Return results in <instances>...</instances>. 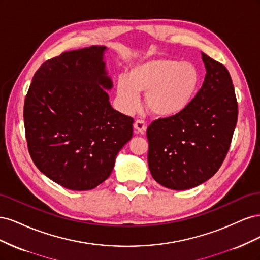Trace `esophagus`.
<instances>
[{
    "mask_svg": "<svg viewBox=\"0 0 260 260\" xmlns=\"http://www.w3.org/2000/svg\"><path fill=\"white\" fill-rule=\"evenodd\" d=\"M133 127H135V130L137 131V133H141V135H144L146 131V124L144 120L137 119L135 123H133Z\"/></svg>",
    "mask_w": 260,
    "mask_h": 260,
    "instance_id": "obj_1",
    "label": "esophagus"
}]
</instances>
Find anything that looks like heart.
<instances>
[{
	"instance_id": "heart-1",
	"label": "heart",
	"mask_w": 260,
	"mask_h": 260,
	"mask_svg": "<svg viewBox=\"0 0 260 260\" xmlns=\"http://www.w3.org/2000/svg\"><path fill=\"white\" fill-rule=\"evenodd\" d=\"M201 83L200 70L191 62L153 58L132 66L127 77L117 82V96L131 111L139 103V93H146L145 104L157 116H174L190 105Z\"/></svg>"
}]
</instances>
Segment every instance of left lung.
<instances>
[{"label": "left lung", "instance_id": "1", "mask_svg": "<svg viewBox=\"0 0 260 260\" xmlns=\"http://www.w3.org/2000/svg\"><path fill=\"white\" fill-rule=\"evenodd\" d=\"M205 80L183 112L148 125L147 161L159 184L171 190L198 186L214 176L229 151L238 101L228 69L202 53Z\"/></svg>", "mask_w": 260, "mask_h": 260}]
</instances>
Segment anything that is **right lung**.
<instances>
[{
  "label": "right lung",
  "instance_id": "add662e5",
  "mask_svg": "<svg viewBox=\"0 0 260 260\" xmlns=\"http://www.w3.org/2000/svg\"><path fill=\"white\" fill-rule=\"evenodd\" d=\"M105 46L68 51L44 61L23 105L29 154L38 169L68 190H92L112 174L133 132V118L115 111L105 89Z\"/></svg>",
  "mask_w": 260,
  "mask_h": 260
}]
</instances>
